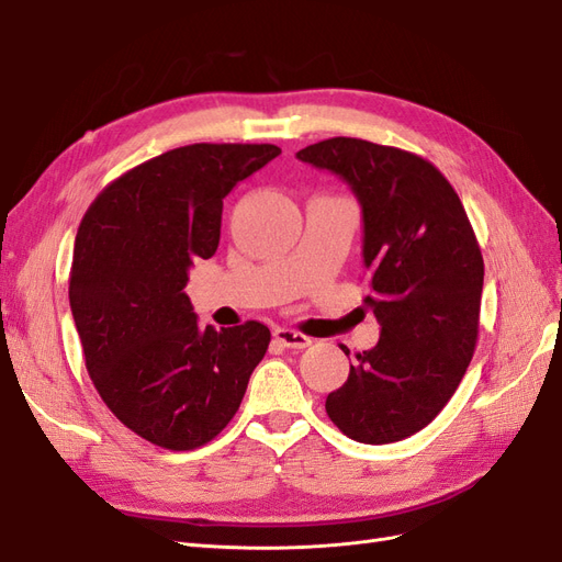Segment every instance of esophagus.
Segmentation results:
<instances>
[{"mask_svg": "<svg viewBox=\"0 0 562 562\" xmlns=\"http://www.w3.org/2000/svg\"><path fill=\"white\" fill-rule=\"evenodd\" d=\"M274 337H277V342H281L288 349H304L312 345V337L302 335L297 330H291V328H277Z\"/></svg>", "mask_w": 562, "mask_h": 562, "instance_id": "34e87169", "label": "esophagus"}]
</instances>
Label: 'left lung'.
I'll return each mask as SVG.
<instances>
[{"mask_svg":"<svg viewBox=\"0 0 562 562\" xmlns=\"http://www.w3.org/2000/svg\"><path fill=\"white\" fill-rule=\"evenodd\" d=\"M297 159L328 168L359 199L372 291L363 302L382 326L326 413L351 440L396 443L443 411L471 363L485 274L479 239L454 187L413 151L339 135Z\"/></svg>","mask_w":562,"mask_h":562,"instance_id":"1","label":"left lung"}]
</instances>
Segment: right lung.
I'll use <instances>...</instances> for the list:
<instances>
[{"mask_svg": "<svg viewBox=\"0 0 562 562\" xmlns=\"http://www.w3.org/2000/svg\"><path fill=\"white\" fill-rule=\"evenodd\" d=\"M277 145L194 143L131 168L83 213L70 307L100 398L166 450L206 446L236 415L271 333L260 321L201 328L187 269L220 244L223 199Z\"/></svg>", "mask_w": 562, "mask_h": 562, "instance_id": "obj_1", "label": "right lung"}]
</instances>
